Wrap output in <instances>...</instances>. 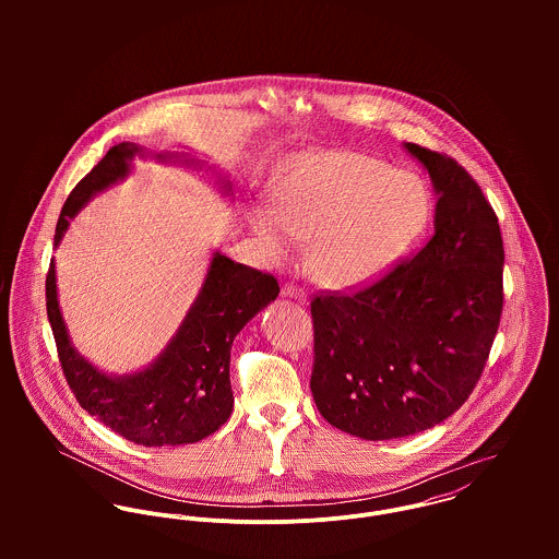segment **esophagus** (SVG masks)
<instances>
[{"label": "esophagus", "mask_w": 559, "mask_h": 559, "mask_svg": "<svg viewBox=\"0 0 559 559\" xmlns=\"http://www.w3.org/2000/svg\"><path fill=\"white\" fill-rule=\"evenodd\" d=\"M282 297H290V299H297V301H306L308 299V293L304 288H299L297 284L293 282H286L282 286Z\"/></svg>", "instance_id": "esophagus-1"}]
</instances>
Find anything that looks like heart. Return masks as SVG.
<instances>
[{"label":"heart","mask_w":559,"mask_h":559,"mask_svg":"<svg viewBox=\"0 0 559 559\" xmlns=\"http://www.w3.org/2000/svg\"><path fill=\"white\" fill-rule=\"evenodd\" d=\"M417 176L357 153L299 160L277 185L275 206H255L251 228L275 258L310 239V269L333 288L381 275L426 219Z\"/></svg>","instance_id":"heart-1"}]
</instances>
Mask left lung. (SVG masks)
Here are the masks:
<instances>
[{
	"label": "left lung",
	"mask_w": 559,
	"mask_h": 559,
	"mask_svg": "<svg viewBox=\"0 0 559 559\" xmlns=\"http://www.w3.org/2000/svg\"><path fill=\"white\" fill-rule=\"evenodd\" d=\"M437 191L435 235L377 282L312 299V396L335 428L385 441L428 430L472 396L503 308V240L469 171L404 144Z\"/></svg>",
	"instance_id": "1"
}]
</instances>
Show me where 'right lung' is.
Masks as SVG:
<instances>
[{
  "label": "right lung",
  "instance_id": "right-lung-1",
  "mask_svg": "<svg viewBox=\"0 0 559 559\" xmlns=\"http://www.w3.org/2000/svg\"><path fill=\"white\" fill-rule=\"evenodd\" d=\"M138 146L118 144L71 191L56 226V245L69 222L98 191L129 174ZM165 159V157H159ZM230 189V185H224ZM47 317L58 357L75 399L120 437L146 445H185L213 435L233 413L230 348L235 335L280 295L271 273L213 255L202 290L159 359L129 377H107L73 348L58 306L56 264L47 273Z\"/></svg>",
  "mask_w": 559,
  "mask_h": 559
}]
</instances>
